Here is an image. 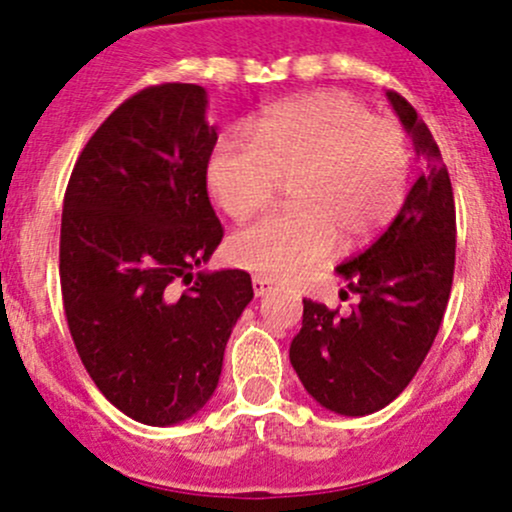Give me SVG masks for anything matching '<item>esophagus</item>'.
Instances as JSON below:
<instances>
[{
    "label": "esophagus",
    "instance_id": "34e87169",
    "mask_svg": "<svg viewBox=\"0 0 512 512\" xmlns=\"http://www.w3.org/2000/svg\"><path fill=\"white\" fill-rule=\"evenodd\" d=\"M272 289H274L272 279H267V277H252V291H255V296H267Z\"/></svg>",
    "mask_w": 512,
    "mask_h": 512
}]
</instances>
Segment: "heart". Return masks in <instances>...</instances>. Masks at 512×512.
<instances>
[{
    "label": "heart",
    "instance_id": "b5f03b06",
    "mask_svg": "<svg viewBox=\"0 0 512 512\" xmlns=\"http://www.w3.org/2000/svg\"><path fill=\"white\" fill-rule=\"evenodd\" d=\"M228 131L206 162V187L230 218L265 211L291 179L294 209L235 233L228 257L269 279H294L342 240L369 243L403 206L411 148L396 123L342 92H313L272 106Z\"/></svg>",
    "mask_w": 512,
    "mask_h": 512
}]
</instances>
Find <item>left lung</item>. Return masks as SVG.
Masks as SVG:
<instances>
[{
  "label": "left lung",
  "mask_w": 512,
  "mask_h": 512,
  "mask_svg": "<svg viewBox=\"0 0 512 512\" xmlns=\"http://www.w3.org/2000/svg\"><path fill=\"white\" fill-rule=\"evenodd\" d=\"M386 97L415 153L425 157V170L391 226L338 267L359 296L352 313L303 299L301 330L289 347L303 389L340 415L381 411L411 384L452 291L457 213L449 172L418 111L398 92Z\"/></svg>",
  "instance_id": "obj_1"
}]
</instances>
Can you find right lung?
Masks as SVG:
<instances>
[{
  "instance_id": "obj_1",
  "label": "right lung",
  "mask_w": 512,
  "mask_h": 512,
  "mask_svg": "<svg viewBox=\"0 0 512 512\" xmlns=\"http://www.w3.org/2000/svg\"><path fill=\"white\" fill-rule=\"evenodd\" d=\"M206 104L199 84L140 89L84 145L63 201L60 286L77 355L145 425L206 406L252 301L243 269L194 274L223 238L206 192L218 140Z\"/></svg>"
}]
</instances>
